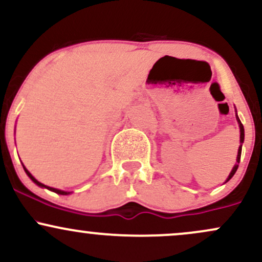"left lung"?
<instances>
[{
	"label": "left lung",
	"mask_w": 262,
	"mask_h": 262,
	"mask_svg": "<svg viewBox=\"0 0 262 262\" xmlns=\"http://www.w3.org/2000/svg\"><path fill=\"white\" fill-rule=\"evenodd\" d=\"M236 121H237V123H239V128H240V143H243V141H244V127H243V124H242V122H240V119H239V117H237V114H236ZM240 156H242V145L239 146V150H237V158H236V164H235V166H234L233 170H231V172L229 173V176H228L227 181H229L231 177L234 176V173L236 172L237 167H239ZM227 181H225V182H227Z\"/></svg>",
	"instance_id": "obj_1"
}]
</instances>
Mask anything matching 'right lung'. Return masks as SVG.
<instances>
[{"label": "right lung", "mask_w": 262, "mask_h": 262, "mask_svg": "<svg viewBox=\"0 0 262 262\" xmlns=\"http://www.w3.org/2000/svg\"><path fill=\"white\" fill-rule=\"evenodd\" d=\"M23 169H25V171H26V173H27V175H28V176H29V179H31V180H32V181H33V182H34V183H37V185H38V186H40V187H45V188L50 189V191L55 192V193H59V194H69V193H70V192H65V191H61V189H56V188L49 187V186H45V185H43V183H40V182H39V181H37V180H35V179H34V177H33V176L31 175V172H29V171H28V170H27L25 166H23Z\"/></svg>", "instance_id": "1"}]
</instances>
